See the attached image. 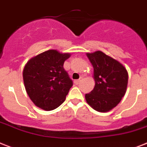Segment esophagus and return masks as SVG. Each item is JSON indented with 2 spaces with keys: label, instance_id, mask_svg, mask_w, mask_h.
Segmentation results:
<instances>
[{
  "label": "esophagus",
  "instance_id": "34e87169",
  "mask_svg": "<svg viewBox=\"0 0 147 147\" xmlns=\"http://www.w3.org/2000/svg\"><path fill=\"white\" fill-rule=\"evenodd\" d=\"M81 80H82V78H80L79 80H75L74 83H75V84H76V85L79 84V83L81 82Z\"/></svg>",
  "mask_w": 147,
  "mask_h": 147
}]
</instances>
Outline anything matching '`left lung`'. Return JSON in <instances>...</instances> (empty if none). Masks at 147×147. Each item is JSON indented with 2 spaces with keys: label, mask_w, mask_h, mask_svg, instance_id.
<instances>
[{
  "label": "left lung",
  "mask_w": 147,
  "mask_h": 147,
  "mask_svg": "<svg viewBox=\"0 0 147 147\" xmlns=\"http://www.w3.org/2000/svg\"><path fill=\"white\" fill-rule=\"evenodd\" d=\"M94 68L95 85L86 94L87 103L96 111L108 112L120 102L128 86V71L123 65L101 51L86 53Z\"/></svg>",
  "instance_id": "1"
}]
</instances>
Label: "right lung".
I'll return each instance as SVG.
<instances>
[{"mask_svg":"<svg viewBox=\"0 0 147 147\" xmlns=\"http://www.w3.org/2000/svg\"><path fill=\"white\" fill-rule=\"evenodd\" d=\"M70 53L49 49L31 58L23 70L25 90L33 103L47 111L65 100L73 82L63 67Z\"/></svg>","mask_w":147,"mask_h":147,"instance_id":"right-lung-1","label":"right lung"}]
</instances>
